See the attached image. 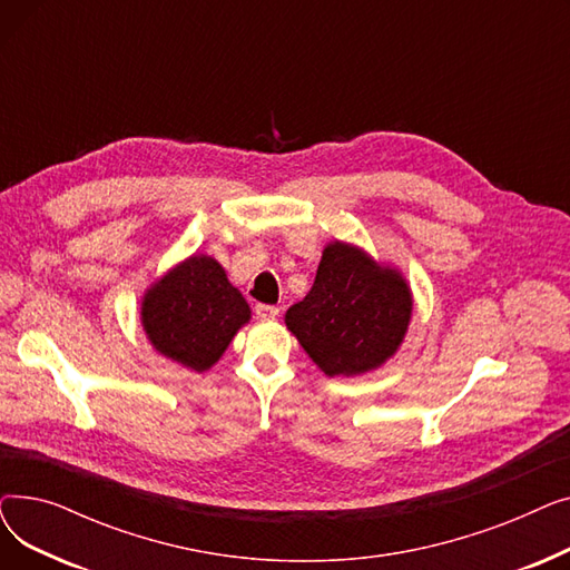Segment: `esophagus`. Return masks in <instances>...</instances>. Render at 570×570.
I'll use <instances>...</instances> for the list:
<instances>
[{"instance_id": "obj_1", "label": "esophagus", "mask_w": 570, "mask_h": 570, "mask_svg": "<svg viewBox=\"0 0 570 570\" xmlns=\"http://www.w3.org/2000/svg\"><path fill=\"white\" fill-rule=\"evenodd\" d=\"M254 314L261 321H275L279 316V307H275V305H256Z\"/></svg>"}]
</instances>
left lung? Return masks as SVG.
<instances>
[{"instance_id": "8db88e82", "label": "left lung", "mask_w": 570, "mask_h": 570, "mask_svg": "<svg viewBox=\"0 0 570 570\" xmlns=\"http://www.w3.org/2000/svg\"><path fill=\"white\" fill-rule=\"evenodd\" d=\"M411 312L413 295L397 267L333 239L312 291L288 307L284 321L323 374L361 376L397 353Z\"/></svg>"}]
</instances>
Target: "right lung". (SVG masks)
<instances>
[{
	"label": "right lung",
	"instance_id": "obj_1",
	"mask_svg": "<svg viewBox=\"0 0 570 570\" xmlns=\"http://www.w3.org/2000/svg\"><path fill=\"white\" fill-rule=\"evenodd\" d=\"M252 309L226 277V269L205 254L170 267L142 295V331L164 357L194 372L213 367Z\"/></svg>",
	"mask_w": 570,
	"mask_h": 570
}]
</instances>
